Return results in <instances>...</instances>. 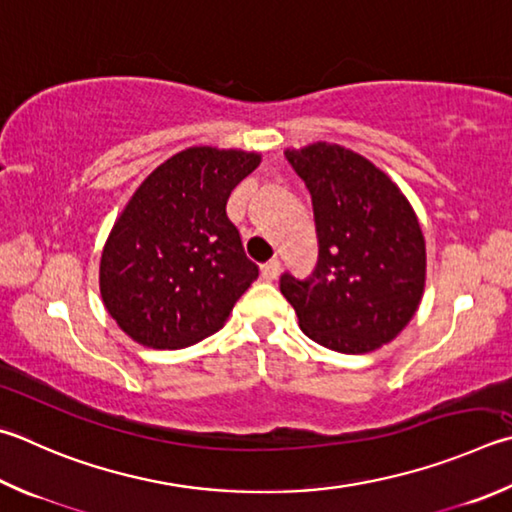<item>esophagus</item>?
Here are the masks:
<instances>
[{
  "instance_id": "1",
  "label": "esophagus",
  "mask_w": 512,
  "mask_h": 512,
  "mask_svg": "<svg viewBox=\"0 0 512 512\" xmlns=\"http://www.w3.org/2000/svg\"><path fill=\"white\" fill-rule=\"evenodd\" d=\"M280 268H282L280 259H277V257L268 259L266 264H262V277L266 282H273V280H277V275H280Z\"/></svg>"
}]
</instances>
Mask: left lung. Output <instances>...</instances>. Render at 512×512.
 <instances>
[{
  "label": "left lung",
  "mask_w": 512,
  "mask_h": 512,
  "mask_svg": "<svg viewBox=\"0 0 512 512\" xmlns=\"http://www.w3.org/2000/svg\"><path fill=\"white\" fill-rule=\"evenodd\" d=\"M286 159L311 194L320 244L309 277H280L300 329L340 353L387 345L412 320L425 286V239L410 201L340 145L313 143Z\"/></svg>",
  "instance_id": "1"
}]
</instances>
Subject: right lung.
<instances>
[{"mask_svg": "<svg viewBox=\"0 0 512 512\" xmlns=\"http://www.w3.org/2000/svg\"><path fill=\"white\" fill-rule=\"evenodd\" d=\"M259 154L190 147L147 176L102 250L100 293L129 338L181 349L208 338L259 277L226 215Z\"/></svg>", "mask_w": 512, "mask_h": 512, "instance_id": "right-lung-1", "label": "right lung"}]
</instances>
